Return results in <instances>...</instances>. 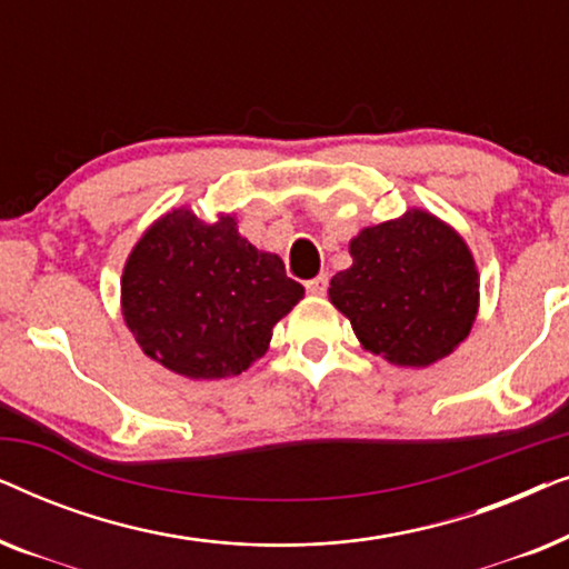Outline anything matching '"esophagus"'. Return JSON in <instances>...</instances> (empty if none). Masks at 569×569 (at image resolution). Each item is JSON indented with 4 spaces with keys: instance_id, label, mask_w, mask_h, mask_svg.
Wrapping results in <instances>:
<instances>
[{
    "instance_id": "34e87169",
    "label": "esophagus",
    "mask_w": 569,
    "mask_h": 569,
    "mask_svg": "<svg viewBox=\"0 0 569 569\" xmlns=\"http://www.w3.org/2000/svg\"><path fill=\"white\" fill-rule=\"evenodd\" d=\"M306 290L310 295H326V290H329V274H318L316 279H310V282H306Z\"/></svg>"
}]
</instances>
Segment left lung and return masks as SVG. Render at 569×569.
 <instances>
[{"mask_svg": "<svg viewBox=\"0 0 569 569\" xmlns=\"http://www.w3.org/2000/svg\"><path fill=\"white\" fill-rule=\"evenodd\" d=\"M352 267L331 279L329 300L362 349L399 368H427L469 337L479 313V271L466 240L427 209L362 228Z\"/></svg>", "mask_w": 569, "mask_h": 569, "instance_id": "8db88e82", "label": "left lung"}]
</instances>
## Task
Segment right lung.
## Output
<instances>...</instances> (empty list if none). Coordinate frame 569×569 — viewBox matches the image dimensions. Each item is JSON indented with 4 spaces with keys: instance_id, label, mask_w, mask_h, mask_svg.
<instances>
[{
    "instance_id": "right-lung-1",
    "label": "right lung",
    "mask_w": 569,
    "mask_h": 569,
    "mask_svg": "<svg viewBox=\"0 0 569 569\" xmlns=\"http://www.w3.org/2000/svg\"><path fill=\"white\" fill-rule=\"evenodd\" d=\"M277 253L259 251L232 214L204 222L170 209L142 232L121 274V313L150 360L220 380L267 355L271 329L302 300Z\"/></svg>"
}]
</instances>
